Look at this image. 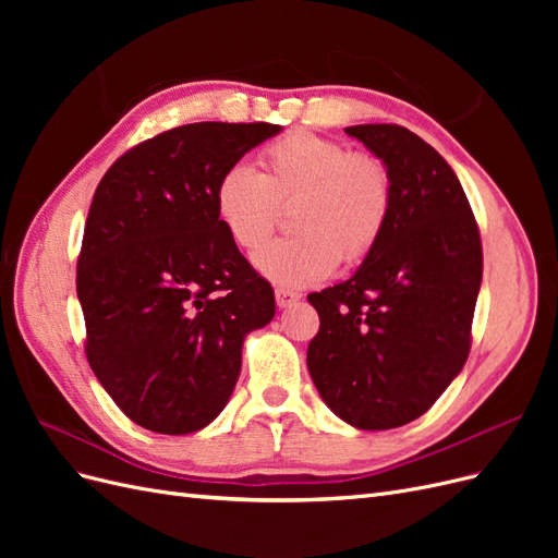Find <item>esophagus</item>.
<instances>
[{"instance_id": "esophagus-1", "label": "esophagus", "mask_w": 558, "mask_h": 558, "mask_svg": "<svg viewBox=\"0 0 558 558\" xmlns=\"http://www.w3.org/2000/svg\"><path fill=\"white\" fill-rule=\"evenodd\" d=\"M275 300H277V307H279V310H289V307L298 305L300 295H298V293H293V291L277 289V291H275Z\"/></svg>"}]
</instances>
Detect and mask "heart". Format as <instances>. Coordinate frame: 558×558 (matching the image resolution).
<instances>
[{
  "mask_svg": "<svg viewBox=\"0 0 558 558\" xmlns=\"http://www.w3.org/2000/svg\"><path fill=\"white\" fill-rule=\"evenodd\" d=\"M260 172L232 162L214 185V211L230 242L256 248L275 228L277 207H291L293 238L265 244L253 256L258 272L286 289L326 279L340 263L373 251L393 214L396 185L388 165L342 142L295 130L269 142Z\"/></svg>",
  "mask_w": 558,
  "mask_h": 558,
  "instance_id": "b5f03b06",
  "label": "heart"
}]
</instances>
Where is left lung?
I'll return each mask as SVG.
<instances>
[{"instance_id": "1", "label": "left lung", "mask_w": 558, "mask_h": 558, "mask_svg": "<svg viewBox=\"0 0 558 558\" xmlns=\"http://www.w3.org/2000/svg\"><path fill=\"white\" fill-rule=\"evenodd\" d=\"M393 174V214L351 279L307 300L320 328L307 367L328 408L361 430L410 424L461 373L482 286V242L447 160L400 125H351Z\"/></svg>"}]
</instances>
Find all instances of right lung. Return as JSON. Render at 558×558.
Instances as JSON below:
<instances>
[{
	"label": "right lung",
	"mask_w": 558,
	"mask_h": 558,
	"mask_svg": "<svg viewBox=\"0 0 558 558\" xmlns=\"http://www.w3.org/2000/svg\"><path fill=\"white\" fill-rule=\"evenodd\" d=\"M277 132L181 125L130 148L97 185L76 265L86 356L146 430L209 426L238 384L244 337L275 316L272 286L218 223L214 185Z\"/></svg>",
	"instance_id": "1"
}]
</instances>
